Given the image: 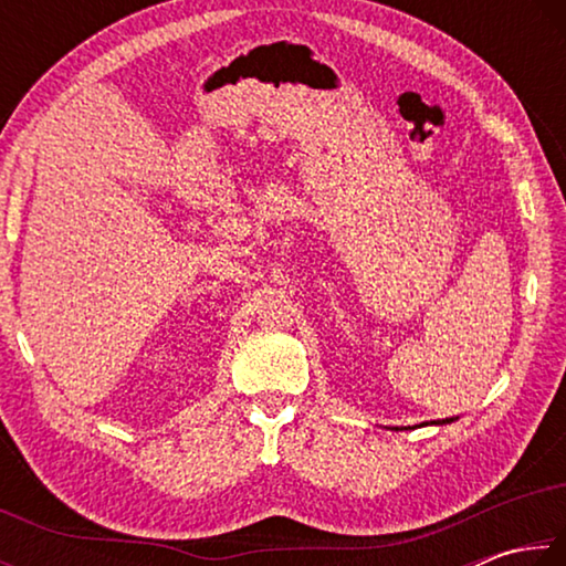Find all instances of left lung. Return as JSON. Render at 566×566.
Returning <instances> with one entry per match:
<instances>
[{
	"label": "left lung",
	"mask_w": 566,
	"mask_h": 566,
	"mask_svg": "<svg viewBox=\"0 0 566 566\" xmlns=\"http://www.w3.org/2000/svg\"><path fill=\"white\" fill-rule=\"evenodd\" d=\"M454 419H457V417H449V419H437V421H421L419 427H427V424H452ZM395 429H397V427H395Z\"/></svg>",
	"instance_id": "1"
}]
</instances>
